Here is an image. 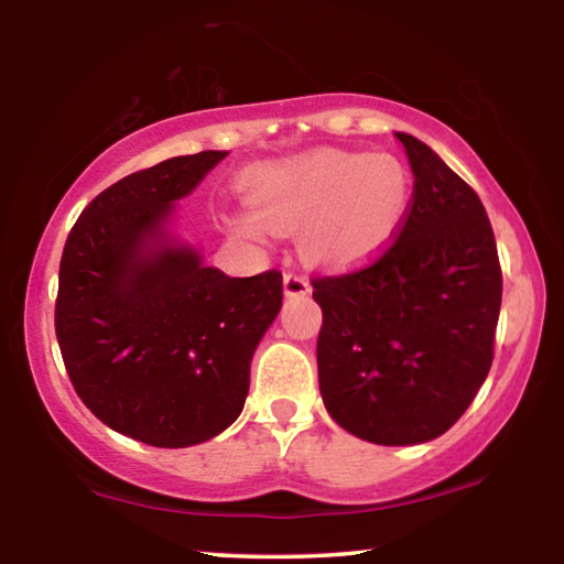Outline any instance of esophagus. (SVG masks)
<instances>
[{
    "instance_id": "esophagus-1",
    "label": "esophagus",
    "mask_w": 564,
    "mask_h": 564,
    "mask_svg": "<svg viewBox=\"0 0 564 564\" xmlns=\"http://www.w3.org/2000/svg\"><path fill=\"white\" fill-rule=\"evenodd\" d=\"M283 289L289 299H301V295L311 293V283H308V279H303V275H299V273H285Z\"/></svg>"
}]
</instances>
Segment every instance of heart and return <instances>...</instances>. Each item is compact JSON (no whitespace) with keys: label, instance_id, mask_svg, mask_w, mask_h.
<instances>
[{"label":"heart","instance_id":"b5f03b06","mask_svg":"<svg viewBox=\"0 0 564 564\" xmlns=\"http://www.w3.org/2000/svg\"><path fill=\"white\" fill-rule=\"evenodd\" d=\"M253 212L231 226L253 241L269 228L299 231L301 253L323 269H356L395 241L413 206V178L390 154L323 149L256 169L248 178Z\"/></svg>","mask_w":564,"mask_h":564}]
</instances>
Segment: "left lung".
Masks as SVG:
<instances>
[{
    "label": "left lung",
    "mask_w": 564,
    "mask_h": 564,
    "mask_svg": "<svg viewBox=\"0 0 564 564\" xmlns=\"http://www.w3.org/2000/svg\"><path fill=\"white\" fill-rule=\"evenodd\" d=\"M413 206L368 269L313 281L323 311L318 386L360 441L417 445L457 423L492 366L502 273L475 191L410 133Z\"/></svg>",
    "instance_id": "1"
}]
</instances>
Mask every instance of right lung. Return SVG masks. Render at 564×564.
<instances>
[{
	"label": "right lung",
	"instance_id": "1",
	"mask_svg": "<svg viewBox=\"0 0 564 564\" xmlns=\"http://www.w3.org/2000/svg\"><path fill=\"white\" fill-rule=\"evenodd\" d=\"M226 156H174L117 181L62 253L54 323L76 395L154 447L206 443L241 415L253 352L283 303L279 271L231 279L174 234L176 202Z\"/></svg>",
	"mask_w": 564,
	"mask_h": 564
}]
</instances>
